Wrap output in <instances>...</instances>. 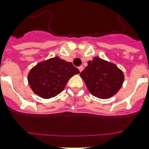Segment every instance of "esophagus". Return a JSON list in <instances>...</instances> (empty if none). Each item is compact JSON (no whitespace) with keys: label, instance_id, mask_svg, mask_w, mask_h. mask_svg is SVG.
Listing matches in <instances>:
<instances>
[{"label":"esophagus","instance_id":"1","mask_svg":"<svg viewBox=\"0 0 149 149\" xmlns=\"http://www.w3.org/2000/svg\"><path fill=\"white\" fill-rule=\"evenodd\" d=\"M83 68H83V66H80V67L78 68V69H79V71L80 72H81L82 70H83Z\"/></svg>","mask_w":149,"mask_h":149}]
</instances>
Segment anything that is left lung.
<instances>
[{"mask_svg":"<svg viewBox=\"0 0 149 149\" xmlns=\"http://www.w3.org/2000/svg\"><path fill=\"white\" fill-rule=\"evenodd\" d=\"M81 77L93 96L107 99L114 96L121 88L124 76L116 65L93 58L81 72Z\"/></svg>","mask_w":149,"mask_h":149,"instance_id":"obj_1","label":"left lung"}]
</instances>
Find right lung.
<instances>
[{
    "label": "right lung",
    "mask_w": 149,
    "mask_h": 149,
    "mask_svg": "<svg viewBox=\"0 0 149 149\" xmlns=\"http://www.w3.org/2000/svg\"><path fill=\"white\" fill-rule=\"evenodd\" d=\"M79 72V69L72 63L56 56L33 68L28 75V81L38 96L51 98L63 91L69 78Z\"/></svg>",
    "instance_id": "right-lung-1"
}]
</instances>
